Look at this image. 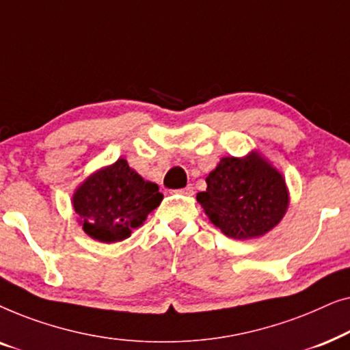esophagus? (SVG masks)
I'll use <instances>...</instances> for the list:
<instances>
[{
  "instance_id": "obj_1",
  "label": "esophagus",
  "mask_w": 350,
  "mask_h": 350,
  "mask_svg": "<svg viewBox=\"0 0 350 350\" xmlns=\"http://www.w3.org/2000/svg\"><path fill=\"white\" fill-rule=\"evenodd\" d=\"M180 193L181 194H186V196H193L194 194V186L193 185H188V186H186V188L180 189Z\"/></svg>"
}]
</instances>
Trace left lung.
Here are the masks:
<instances>
[{
    "instance_id": "8db88e82",
    "label": "left lung",
    "mask_w": 350,
    "mask_h": 350,
    "mask_svg": "<svg viewBox=\"0 0 350 350\" xmlns=\"http://www.w3.org/2000/svg\"><path fill=\"white\" fill-rule=\"evenodd\" d=\"M207 189L196 196L224 236L261 237L275 228L288 208L285 178L260 152L223 157L208 174Z\"/></svg>"
}]
</instances>
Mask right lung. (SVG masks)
<instances>
[{"instance_id": "add662e5", "label": "right lung", "mask_w": 350, "mask_h": 350, "mask_svg": "<svg viewBox=\"0 0 350 350\" xmlns=\"http://www.w3.org/2000/svg\"><path fill=\"white\" fill-rule=\"evenodd\" d=\"M162 199L159 186L143 180L126 159H118L76 188L73 208L89 237L113 243L131 237Z\"/></svg>"}]
</instances>
